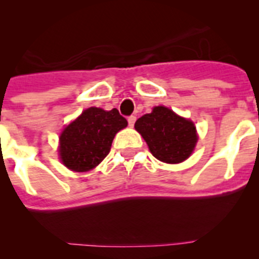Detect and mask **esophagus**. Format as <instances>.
Instances as JSON below:
<instances>
[{
    "label": "esophagus",
    "instance_id": "1",
    "mask_svg": "<svg viewBox=\"0 0 259 259\" xmlns=\"http://www.w3.org/2000/svg\"><path fill=\"white\" fill-rule=\"evenodd\" d=\"M135 122H136V116L135 115L128 116V124H130V127H134Z\"/></svg>",
    "mask_w": 259,
    "mask_h": 259
}]
</instances>
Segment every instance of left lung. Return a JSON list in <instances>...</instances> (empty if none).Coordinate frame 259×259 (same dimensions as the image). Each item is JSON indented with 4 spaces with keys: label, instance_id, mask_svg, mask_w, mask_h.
<instances>
[{
    "label": "left lung",
    "instance_id": "1",
    "mask_svg": "<svg viewBox=\"0 0 259 259\" xmlns=\"http://www.w3.org/2000/svg\"><path fill=\"white\" fill-rule=\"evenodd\" d=\"M135 128L157 159L166 163H180L192 154L197 143L196 127L188 119L172 110L157 106L135 123Z\"/></svg>",
    "mask_w": 259,
    "mask_h": 259
}]
</instances>
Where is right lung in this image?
<instances>
[{
    "label": "right lung",
    "mask_w": 259,
    "mask_h": 259,
    "mask_svg": "<svg viewBox=\"0 0 259 259\" xmlns=\"http://www.w3.org/2000/svg\"><path fill=\"white\" fill-rule=\"evenodd\" d=\"M128 122L116 109L89 107L70 123L59 137V155L66 167L84 172L95 168L109 154L116 132Z\"/></svg>",
    "instance_id": "right-lung-1"
}]
</instances>
